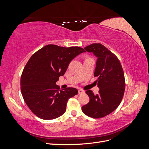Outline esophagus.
<instances>
[{"label": "esophagus", "instance_id": "esophagus-1", "mask_svg": "<svg viewBox=\"0 0 149 149\" xmlns=\"http://www.w3.org/2000/svg\"><path fill=\"white\" fill-rule=\"evenodd\" d=\"M84 93V91H83V90L81 89H79L78 90V93L79 94H82V93Z\"/></svg>", "mask_w": 149, "mask_h": 149}]
</instances>
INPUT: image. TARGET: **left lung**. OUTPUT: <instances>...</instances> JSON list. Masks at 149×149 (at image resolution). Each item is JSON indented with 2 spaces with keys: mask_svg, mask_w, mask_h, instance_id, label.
Wrapping results in <instances>:
<instances>
[{
  "mask_svg": "<svg viewBox=\"0 0 149 149\" xmlns=\"http://www.w3.org/2000/svg\"><path fill=\"white\" fill-rule=\"evenodd\" d=\"M84 49L97 58L94 76H98L100 90L96 95L91 90L86 91L89 102L82 107V111L91 118H101L111 114L120 104L125 86L124 73L118 58L101 43H93Z\"/></svg>",
  "mask_w": 149,
  "mask_h": 149,
  "instance_id": "left-lung-1",
  "label": "left lung"
}]
</instances>
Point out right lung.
Wrapping results in <instances>:
<instances>
[{"label":"right lung","mask_w":149,"mask_h":149,"mask_svg":"<svg viewBox=\"0 0 149 149\" xmlns=\"http://www.w3.org/2000/svg\"><path fill=\"white\" fill-rule=\"evenodd\" d=\"M83 52L79 47L48 45L30 57L22 74L20 86L24 100L34 114L51 120L65 113L68 100L78 94V89L67 88L62 91L56 82L71 60Z\"/></svg>","instance_id":"obj_1"}]
</instances>
